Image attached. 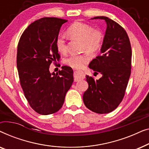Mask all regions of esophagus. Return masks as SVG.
Listing matches in <instances>:
<instances>
[{
	"instance_id": "obj_1",
	"label": "esophagus",
	"mask_w": 149,
	"mask_h": 149,
	"mask_svg": "<svg viewBox=\"0 0 149 149\" xmlns=\"http://www.w3.org/2000/svg\"><path fill=\"white\" fill-rule=\"evenodd\" d=\"M74 81H79L81 79H83L85 78V74L83 71L81 70H76L74 72Z\"/></svg>"
}]
</instances>
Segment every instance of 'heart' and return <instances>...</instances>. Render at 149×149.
I'll use <instances>...</instances> for the list:
<instances>
[{"label": "heart", "mask_w": 149, "mask_h": 149, "mask_svg": "<svg viewBox=\"0 0 149 149\" xmlns=\"http://www.w3.org/2000/svg\"><path fill=\"white\" fill-rule=\"evenodd\" d=\"M67 32L69 35L82 41V49L94 54L100 49L103 43L102 33L92 26L82 22H76L69 26ZM56 47L60 54L66 52V40L65 35L59 34L56 39ZM90 60L87 54H71L64 59V62L74 68H81Z\"/></svg>", "instance_id": "1"}]
</instances>
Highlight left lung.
<instances>
[{
    "label": "left lung",
    "mask_w": 149,
    "mask_h": 149,
    "mask_svg": "<svg viewBox=\"0 0 149 149\" xmlns=\"http://www.w3.org/2000/svg\"><path fill=\"white\" fill-rule=\"evenodd\" d=\"M97 19L104 20L107 30L100 56L92 60L89 67L102 76L95 80L86 75L89 87L83 99L90 111L106 114L114 111L125 95L131 74L132 48L127 32L119 24L104 16L91 18Z\"/></svg>",
    "instance_id": "obj_1"
}]
</instances>
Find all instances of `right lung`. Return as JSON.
Instances as JSON below:
<instances>
[{
  "mask_svg": "<svg viewBox=\"0 0 149 149\" xmlns=\"http://www.w3.org/2000/svg\"><path fill=\"white\" fill-rule=\"evenodd\" d=\"M67 20L43 17L24 30L17 46V68L20 84L32 109L40 115L58 111L74 78L71 67L51 73L52 62L60 60L56 39Z\"/></svg>",
  "mask_w": 149,
  "mask_h": 149,
  "instance_id": "obj_1",
  "label": "right lung"
}]
</instances>
